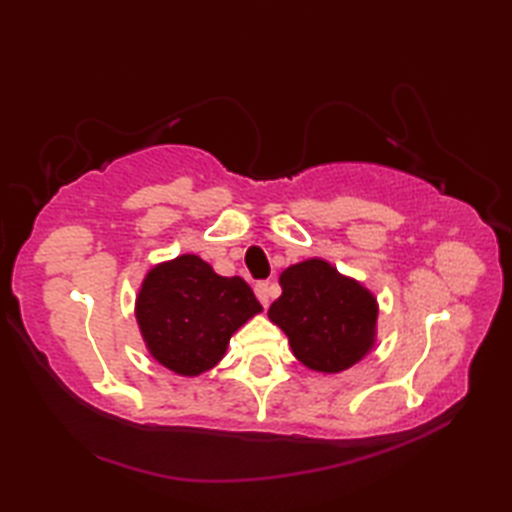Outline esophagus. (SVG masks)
I'll list each match as a JSON object with an SVG mask.
<instances>
[{"mask_svg":"<svg viewBox=\"0 0 512 512\" xmlns=\"http://www.w3.org/2000/svg\"><path fill=\"white\" fill-rule=\"evenodd\" d=\"M255 295H257L259 301H262V306H268V303H270V284H268V281H257Z\"/></svg>","mask_w":512,"mask_h":512,"instance_id":"obj_1","label":"esophagus"}]
</instances>
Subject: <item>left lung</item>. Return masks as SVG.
Masks as SVG:
<instances>
[{"mask_svg":"<svg viewBox=\"0 0 512 512\" xmlns=\"http://www.w3.org/2000/svg\"><path fill=\"white\" fill-rule=\"evenodd\" d=\"M284 288L268 317L288 334L292 352L317 372H343L374 343L376 299L336 270L308 259L279 277Z\"/></svg>","mask_w":512,"mask_h":512,"instance_id":"8db88e82","label":"left lung"}]
</instances>
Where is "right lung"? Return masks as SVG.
Here are the masks:
<instances>
[{"label":"right lung","instance_id":"right-lung-1","mask_svg":"<svg viewBox=\"0 0 512 512\" xmlns=\"http://www.w3.org/2000/svg\"><path fill=\"white\" fill-rule=\"evenodd\" d=\"M262 310L242 277H220L195 255L147 275L136 317L156 361L184 376L211 369L237 328Z\"/></svg>","mask_w":512,"mask_h":512}]
</instances>
